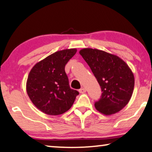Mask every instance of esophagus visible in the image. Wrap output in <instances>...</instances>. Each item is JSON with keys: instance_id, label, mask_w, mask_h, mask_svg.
<instances>
[{"instance_id": "34e87169", "label": "esophagus", "mask_w": 152, "mask_h": 152, "mask_svg": "<svg viewBox=\"0 0 152 152\" xmlns=\"http://www.w3.org/2000/svg\"><path fill=\"white\" fill-rule=\"evenodd\" d=\"M79 92H80V93H83V94L85 93L86 92V89L85 88H82L79 90Z\"/></svg>"}]
</instances>
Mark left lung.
Returning <instances> with one entry per match:
<instances>
[{"label":"left lung","mask_w":152,"mask_h":152,"mask_svg":"<svg viewBox=\"0 0 152 152\" xmlns=\"http://www.w3.org/2000/svg\"><path fill=\"white\" fill-rule=\"evenodd\" d=\"M90 67L102 91L96 110L105 115L114 114L128 104L134 86V74L126 62L117 55L97 49L79 51Z\"/></svg>","instance_id":"8db88e82"}]
</instances>
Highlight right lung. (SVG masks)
<instances>
[{
  "mask_svg": "<svg viewBox=\"0 0 152 152\" xmlns=\"http://www.w3.org/2000/svg\"><path fill=\"white\" fill-rule=\"evenodd\" d=\"M77 51L64 49L36 64L26 82L31 102L46 114L57 115L70 109L79 93L69 87L65 66Z\"/></svg>",
  "mask_w": 152,
  "mask_h": 152,
  "instance_id": "right-lung-1",
  "label": "right lung"
}]
</instances>
